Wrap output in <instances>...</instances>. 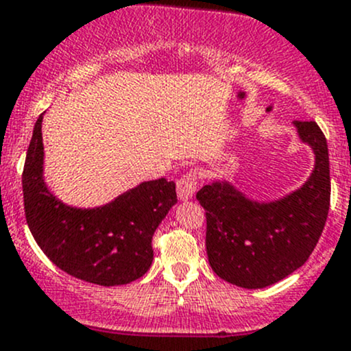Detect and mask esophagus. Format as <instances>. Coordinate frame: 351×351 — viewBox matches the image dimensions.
Returning <instances> with one entry per match:
<instances>
[{
    "mask_svg": "<svg viewBox=\"0 0 351 351\" xmlns=\"http://www.w3.org/2000/svg\"><path fill=\"white\" fill-rule=\"evenodd\" d=\"M196 172H187V174H184L177 180V196H179L180 201H187L194 196V193H196Z\"/></svg>",
    "mask_w": 351,
    "mask_h": 351,
    "instance_id": "esophagus-1",
    "label": "esophagus"
}]
</instances>
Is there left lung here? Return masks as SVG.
<instances>
[{"instance_id": "left-lung-1", "label": "left lung", "mask_w": 351, "mask_h": 351, "mask_svg": "<svg viewBox=\"0 0 351 351\" xmlns=\"http://www.w3.org/2000/svg\"><path fill=\"white\" fill-rule=\"evenodd\" d=\"M299 140L311 147L314 167L301 187L274 201H256L230 180L199 189L206 209V252L211 269L226 282L263 289L291 276L313 254L330 209V157L314 121H294Z\"/></svg>"}]
</instances>
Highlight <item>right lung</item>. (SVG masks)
<instances>
[{
	"instance_id": "right-lung-1",
	"label": "right lung",
	"mask_w": 351,
	"mask_h": 351,
	"mask_svg": "<svg viewBox=\"0 0 351 351\" xmlns=\"http://www.w3.org/2000/svg\"><path fill=\"white\" fill-rule=\"evenodd\" d=\"M43 114L35 123L25 160L23 201L28 228L42 252L75 279L113 287L145 276L152 237L177 202L176 184L145 180L96 208L62 202L43 177Z\"/></svg>"
}]
</instances>
